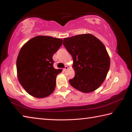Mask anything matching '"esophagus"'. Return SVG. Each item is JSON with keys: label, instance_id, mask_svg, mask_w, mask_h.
Instances as JSON below:
<instances>
[{"label": "esophagus", "instance_id": "34e87169", "mask_svg": "<svg viewBox=\"0 0 132 132\" xmlns=\"http://www.w3.org/2000/svg\"><path fill=\"white\" fill-rule=\"evenodd\" d=\"M68 69V66H66L65 67H64V68L63 69V70H64V71H66Z\"/></svg>", "mask_w": 132, "mask_h": 132}]
</instances>
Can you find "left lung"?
Returning <instances> with one entry per match:
<instances>
[{"label": "left lung", "mask_w": 132, "mask_h": 132, "mask_svg": "<svg viewBox=\"0 0 132 132\" xmlns=\"http://www.w3.org/2000/svg\"><path fill=\"white\" fill-rule=\"evenodd\" d=\"M63 44L73 60L75 77L69 83L81 92H92L105 79L110 59L105 46L90 34L65 38Z\"/></svg>", "instance_id": "left-lung-1"}]
</instances>
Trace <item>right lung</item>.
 <instances>
[{
	"label": "right lung",
	"mask_w": 132,
	"mask_h": 132,
	"mask_svg": "<svg viewBox=\"0 0 132 132\" xmlns=\"http://www.w3.org/2000/svg\"><path fill=\"white\" fill-rule=\"evenodd\" d=\"M62 44V39L40 35L21 48L16 62L17 77L30 95L41 98L53 92L56 75L62 70L53 68L52 57Z\"/></svg>",
	"instance_id": "1"
}]
</instances>
